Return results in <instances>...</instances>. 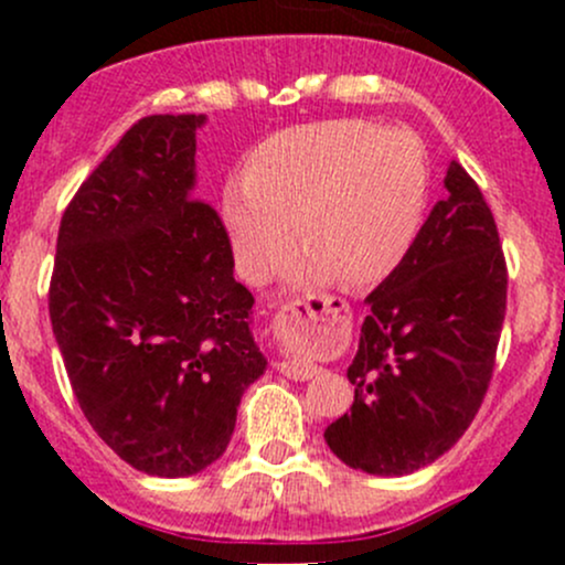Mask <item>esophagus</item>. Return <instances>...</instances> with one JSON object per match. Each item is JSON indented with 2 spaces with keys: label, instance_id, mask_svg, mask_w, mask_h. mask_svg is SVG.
I'll return each instance as SVG.
<instances>
[{
  "label": "esophagus",
  "instance_id": "34e87169",
  "mask_svg": "<svg viewBox=\"0 0 565 565\" xmlns=\"http://www.w3.org/2000/svg\"><path fill=\"white\" fill-rule=\"evenodd\" d=\"M324 311H330V300H322V303H315V300H295V303H289L276 317V328L295 335H311L324 322ZM278 369H281V374H287L292 380H311L315 374H319V366L311 361H284L278 363Z\"/></svg>",
  "mask_w": 565,
  "mask_h": 565
}]
</instances>
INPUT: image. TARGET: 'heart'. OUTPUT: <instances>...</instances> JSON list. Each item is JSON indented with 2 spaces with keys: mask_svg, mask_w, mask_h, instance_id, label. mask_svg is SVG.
I'll use <instances>...</instances> for the list:
<instances>
[{
  "mask_svg": "<svg viewBox=\"0 0 565 565\" xmlns=\"http://www.w3.org/2000/svg\"><path fill=\"white\" fill-rule=\"evenodd\" d=\"M424 141L366 119L281 130L248 156L243 180L221 193V221L248 281H267L292 254L300 281L347 287L385 281L418 241L429 204Z\"/></svg>",
  "mask_w": 565,
  "mask_h": 565,
  "instance_id": "heart-1",
  "label": "heart"
}]
</instances>
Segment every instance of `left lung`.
Listing matches in <instances>:
<instances>
[{"mask_svg":"<svg viewBox=\"0 0 565 565\" xmlns=\"http://www.w3.org/2000/svg\"><path fill=\"white\" fill-rule=\"evenodd\" d=\"M407 259L366 298L347 377L350 413L324 443L352 470L407 476L465 435L489 388L505 317V262L492 210L457 161Z\"/></svg>","mask_w":565,"mask_h":565,"instance_id":"8db88e82","label":"left lung"}]
</instances>
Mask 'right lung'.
Here are the masks:
<instances>
[{"label": "right lung", "mask_w": 565, "mask_h": 565, "mask_svg": "<svg viewBox=\"0 0 565 565\" xmlns=\"http://www.w3.org/2000/svg\"><path fill=\"white\" fill-rule=\"evenodd\" d=\"M204 122L152 114L117 141L62 215L49 292L89 426L158 478L213 465L267 369L224 224L193 199Z\"/></svg>", "instance_id": "obj_1"}]
</instances>
